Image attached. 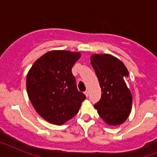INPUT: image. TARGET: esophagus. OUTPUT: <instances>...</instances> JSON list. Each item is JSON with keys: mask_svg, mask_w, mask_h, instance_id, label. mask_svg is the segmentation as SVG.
Instances as JSON below:
<instances>
[{"mask_svg": "<svg viewBox=\"0 0 157 157\" xmlns=\"http://www.w3.org/2000/svg\"><path fill=\"white\" fill-rule=\"evenodd\" d=\"M84 94H85V95L86 96V97H88V96H89V91L88 90L85 91V93H84Z\"/></svg>", "mask_w": 157, "mask_h": 157, "instance_id": "1", "label": "esophagus"}]
</instances>
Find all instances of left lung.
<instances>
[{
  "label": "left lung",
  "mask_w": 157,
  "mask_h": 157,
  "mask_svg": "<svg viewBox=\"0 0 157 157\" xmlns=\"http://www.w3.org/2000/svg\"><path fill=\"white\" fill-rule=\"evenodd\" d=\"M90 60L102 93L94 108L105 123L120 125L127 119L132 106V97L125 82L128 71L120 59L108 54L93 55Z\"/></svg>",
  "instance_id": "obj_1"
}]
</instances>
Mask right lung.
<instances>
[{"instance_id":"obj_1","label":"right lung","mask_w":157,"mask_h":157,"mask_svg":"<svg viewBox=\"0 0 157 157\" xmlns=\"http://www.w3.org/2000/svg\"><path fill=\"white\" fill-rule=\"evenodd\" d=\"M80 53L51 51L36 60L27 77L28 97L46 121L62 125L79 110L85 94L78 90L71 68Z\"/></svg>"}]
</instances>
